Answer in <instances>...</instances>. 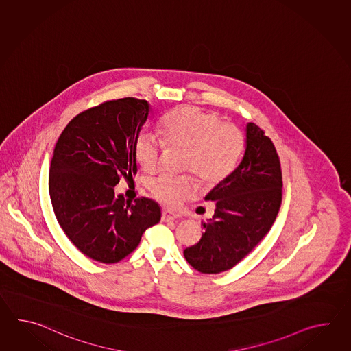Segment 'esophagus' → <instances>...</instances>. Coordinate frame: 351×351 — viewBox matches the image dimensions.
<instances>
[{"label": "esophagus", "instance_id": "esophagus-1", "mask_svg": "<svg viewBox=\"0 0 351 351\" xmlns=\"http://www.w3.org/2000/svg\"><path fill=\"white\" fill-rule=\"evenodd\" d=\"M176 218H178L177 213H174L172 210H168V209H163V212H162V221L168 222V221H173Z\"/></svg>", "mask_w": 351, "mask_h": 351}]
</instances>
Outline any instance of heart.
<instances>
[{
    "label": "heart",
    "instance_id": "heart-1",
    "mask_svg": "<svg viewBox=\"0 0 351 351\" xmlns=\"http://www.w3.org/2000/svg\"><path fill=\"white\" fill-rule=\"evenodd\" d=\"M158 130L169 149L184 152L182 171L193 173L206 186L219 184L233 172L245 145L239 128L221 123L217 114L197 106H182L168 114ZM134 153L145 172H154L160 163L163 143L154 134L142 133ZM149 189L159 201L176 206L193 193L195 184L188 176L173 178L163 174L150 182Z\"/></svg>",
    "mask_w": 351,
    "mask_h": 351
}]
</instances>
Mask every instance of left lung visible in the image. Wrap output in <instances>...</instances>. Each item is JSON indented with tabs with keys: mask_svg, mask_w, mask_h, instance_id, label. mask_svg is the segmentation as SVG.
<instances>
[{
	"mask_svg": "<svg viewBox=\"0 0 351 351\" xmlns=\"http://www.w3.org/2000/svg\"><path fill=\"white\" fill-rule=\"evenodd\" d=\"M241 163L204 199L215 202V215L204 232L183 254L202 274L232 269L261 241L276 219L282 198V174L274 143L254 123H247Z\"/></svg>",
	"mask_w": 351,
	"mask_h": 351,
	"instance_id": "left-lung-1",
	"label": "left lung"
}]
</instances>
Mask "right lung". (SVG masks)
<instances>
[{"label": "right lung", "mask_w": 351, "mask_h": 351, "mask_svg": "<svg viewBox=\"0 0 351 351\" xmlns=\"http://www.w3.org/2000/svg\"><path fill=\"white\" fill-rule=\"evenodd\" d=\"M147 100L124 97L80 112L60 135L49 193L62 231L94 261L115 263L132 254L147 228L160 221L149 198L134 204L115 194L121 177L138 172L135 142L148 119Z\"/></svg>", "instance_id": "add662e5"}]
</instances>
